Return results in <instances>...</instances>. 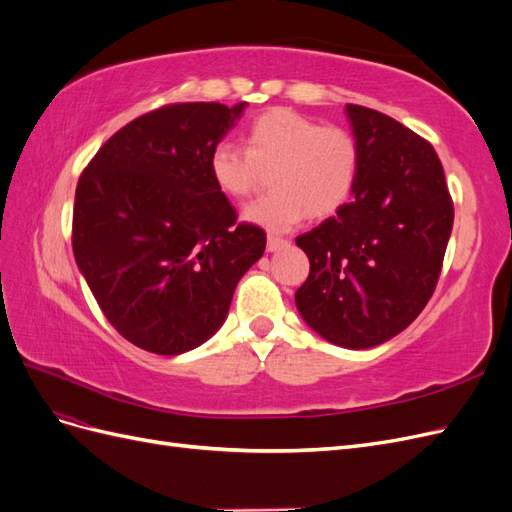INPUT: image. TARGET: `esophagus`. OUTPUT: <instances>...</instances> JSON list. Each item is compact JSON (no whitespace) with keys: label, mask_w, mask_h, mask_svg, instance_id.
<instances>
[{"label":"esophagus","mask_w":512,"mask_h":512,"mask_svg":"<svg viewBox=\"0 0 512 512\" xmlns=\"http://www.w3.org/2000/svg\"><path fill=\"white\" fill-rule=\"evenodd\" d=\"M284 245H288L286 239H280V237H275V235H269V237H267V252H277V250H280V247H284Z\"/></svg>","instance_id":"obj_1"}]
</instances>
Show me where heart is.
I'll return each instance as SVG.
<instances>
[{"label": "heart", "instance_id": "b5f03b06", "mask_svg": "<svg viewBox=\"0 0 512 512\" xmlns=\"http://www.w3.org/2000/svg\"><path fill=\"white\" fill-rule=\"evenodd\" d=\"M207 166L215 188L228 198L254 194L271 169V192L247 205L243 218L284 232L305 215L324 220L342 209L359 179L361 158L348 130L273 108L245 128L243 149L222 141L211 149Z\"/></svg>", "mask_w": 512, "mask_h": 512}]
</instances>
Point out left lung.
Here are the masks:
<instances>
[{"mask_svg": "<svg viewBox=\"0 0 512 512\" xmlns=\"http://www.w3.org/2000/svg\"><path fill=\"white\" fill-rule=\"evenodd\" d=\"M359 145L352 200L297 237L309 275L294 294L305 324L348 350L374 348L423 312L438 284L453 200L433 147L399 121L346 104Z\"/></svg>", "mask_w": 512, "mask_h": 512, "instance_id": "obj_1", "label": "left lung"}]
</instances>
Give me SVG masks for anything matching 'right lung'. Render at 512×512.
<instances>
[{"label":"right lung","instance_id":"obj_1","mask_svg":"<svg viewBox=\"0 0 512 512\" xmlns=\"http://www.w3.org/2000/svg\"><path fill=\"white\" fill-rule=\"evenodd\" d=\"M245 106L188 102L138 117L108 138L76 185V265L106 320L147 352L205 344L265 254V230L235 226L237 211L207 166Z\"/></svg>","mask_w":512,"mask_h":512}]
</instances>
